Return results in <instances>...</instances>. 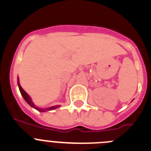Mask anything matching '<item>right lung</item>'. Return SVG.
<instances>
[{
  "mask_svg": "<svg viewBox=\"0 0 151 151\" xmlns=\"http://www.w3.org/2000/svg\"><path fill=\"white\" fill-rule=\"evenodd\" d=\"M18 86H19V91H20V93L21 94H22V96H23V98H24V100L27 102V104L29 105V106H30L32 108H34V109H37V111H39L40 112H45V111H51V110H54V109H58V108L60 107V106H59V105H58V106H51V107H48V108H45V109H42V108H39L37 107V106H35L34 105V103H33L32 99H31V98H30V96H29L28 94H27V93L25 92V91H24V89L22 88V86L20 85V83H19V77H18Z\"/></svg>",
  "mask_w": 151,
  "mask_h": 151,
  "instance_id": "right-lung-1",
  "label": "right lung"
}]
</instances>
